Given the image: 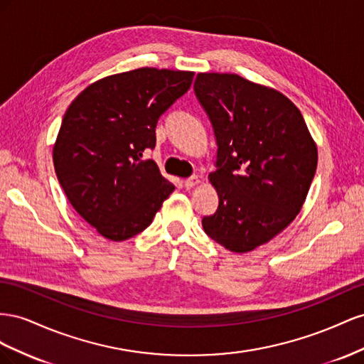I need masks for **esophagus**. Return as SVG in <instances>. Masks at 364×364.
Here are the masks:
<instances>
[{"mask_svg": "<svg viewBox=\"0 0 364 364\" xmlns=\"http://www.w3.org/2000/svg\"><path fill=\"white\" fill-rule=\"evenodd\" d=\"M200 183V178H198V176H191V178H188V180H186L184 181V186H186V188H188V189H192V188H195V186L196 184H198Z\"/></svg>", "mask_w": 364, "mask_h": 364, "instance_id": "esophagus-1", "label": "esophagus"}]
</instances>
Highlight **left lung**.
<instances>
[{
  "mask_svg": "<svg viewBox=\"0 0 364 364\" xmlns=\"http://www.w3.org/2000/svg\"><path fill=\"white\" fill-rule=\"evenodd\" d=\"M195 95L215 131L220 204L203 218L213 241L247 253L294 221L317 169L302 112L282 92L232 73H200Z\"/></svg>",
  "mask_w": 364,
  "mask_h": 364,
  "instance_id": "left-lung-1",
  "label": "left lung"
}]
</instances>
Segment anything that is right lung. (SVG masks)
<instances>
[{
	"mask_svg": "<svg viewBox=\"0 0 364 364\" xmlns=\"http://www.w3.org/2000/svg\"><path fill=\"white\" fill-rule=\"evenodd\" d=\"M193 71L143 67L103 77L70 103L53 146L58 180L70 204L109 241L149 227L175 186L157 163L161 114L192 85Z\"/></svg>",
	"mask_w": 364,
	"mask_h": 364,
	"instance_id": "right-lung-1",
	"label": "right lung"
}]
</instances>
